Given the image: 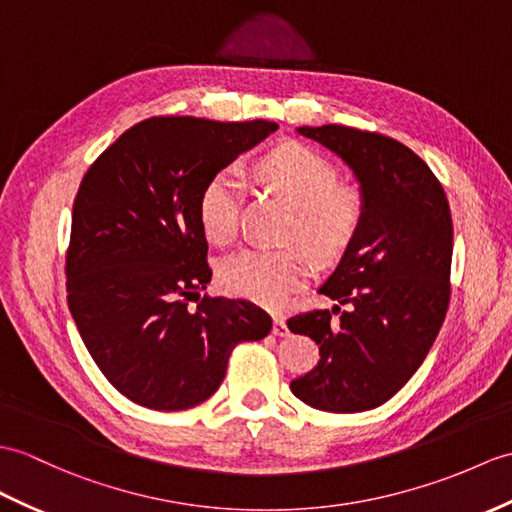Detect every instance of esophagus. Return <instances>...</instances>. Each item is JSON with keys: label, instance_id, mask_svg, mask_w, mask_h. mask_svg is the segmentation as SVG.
<instances>
[{"label": "esophagus", "instance_id": "obj_1", "mask_svg": "<svg viewBox=\"0 0 512 512\" xmlns=\"http://www.w3.org/2000/svg\"><path fill=\"white\" fill-rule=\"evenodd\" d=\"M272 334L279 336V338L290 336V329H288V325H285L283 316H275V325H272Z\"/></svg>", "mask_w": 512, "mask_h": 512}]
</instances>
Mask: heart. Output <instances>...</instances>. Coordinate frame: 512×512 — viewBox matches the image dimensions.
Returning a JSON list of instances; mask_svg holds the SVG:
<instances>
[{
  "mask_svg": "<svg viewBox=\"0 0 512 512\" xmlns=\"http://www.w3.org/2000/svg\"><path fill=\"white\" fill-rule=\"evenodd\" d=\"M257 174L296 209L292 237L318 261L338 257L353 240L362 205L351 189L336 185V170L307 146L281 144L257 163ZM242 183L233 172L213 174L202 187L198 218L216 244H229L240 229ZM310 272L301 251L246 248L220 266L222 290L266 307H277Z\"/></svg>",
  "mask_w": 512,
  "mask_h": 512,
  "instance_id": "b5f03b06",
  "label": "heart"
}]
</instances>
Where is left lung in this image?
<instances>
[{
	"instance_id": "8db88e82",
	"label": "left lung",
	"mask_w": 512,
	"mask_h": 512,
	"mask_svg": "<svg viewBox=\"0 0 512 512\" xmlns=\"http://www.w3.org/2000/svg\"><path fill=\"white\" fill-rule=\"evenodd\" d=\"M296 133L353 170L362 220L318 290L338 305L288 320L292 334L310 336L320 351L290 388L316 410H373L408 384L443 327L454 251L449 202L427 163L397 139L338 124Z\"/></svg>"
}]
</instances>
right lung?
<instances>
[{"mask_svg": "<svg viewBox=\"0 0 512 512\" xmlns=\"http://www.w3.org/2000/svg\"><path fill=\"white\" fill-rule=\"evenodd\" d=\"M277 128L150 117L82 178L65 261L67 305L93 362L139 406H198L220 388L235 344L270 334L272 318L255 303L200 296L211 268L198 200L213 174Z\"/></svg>", "mask_w": 512, "mask_h": 512, "instance_id": "obj_1", "label": "right lung"}]
</instances>
